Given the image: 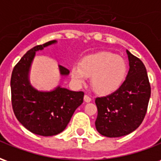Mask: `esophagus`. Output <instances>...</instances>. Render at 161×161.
<instances>
[{
  "instance_id": "obj_1",
  "label": "esophagus",
  "mask_w": 161,
  "mask_h": 161,
  "mask_svg": "<svg viewBox=\"0 0 161 161\" xmlns=\"http://www.w3.org/2000/svg\"><path fill=\"white\" fill-rule=\"evenodd\" d=\"M84 102H86V103H90V102H91V97H90L88 95H85V96H84Z\"/></svg>"
}]
</instances>
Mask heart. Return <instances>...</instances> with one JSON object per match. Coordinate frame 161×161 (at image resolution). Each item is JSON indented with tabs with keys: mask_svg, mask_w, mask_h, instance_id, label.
<instances>
[{
	"mask_svg": "<svg viewBox=\"0 0 161 161\" xmlns=\"http://www.w3.org/2000/svg\"><path fill=\"white\" fill-rule=\"evenodd\" d=\"M128 74V65L121 57L109 52H100L84 57L80 66L75 65L71 77L78 84H84L91 77V86L100 94L115 92L124 83Z\"/></svg>",
	"mask_w": 161,
	"mask_h": 161,
	"instance_id": "heart-1",
	"label": "heart"
}]
</instances>
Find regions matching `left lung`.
Wrapping results in <instances>:
<instances>
[{
    "label": "left lung",
    "instance_id": "1",
    "mask_svg": "<svg viewBox=\"0 0 161 161\" xmlns=\"http://www.w3.org/2000/svg\"><path fill=\"white\" fill-rule=\"evenodd\" d=\"M129 70L124 83L111 94L96 98V128L106 137H121L135 131L145 117L151 87L142 60L127 50Z\"/></svg>",
    "mask_w": 161,
    "mask_h": 161
}]
</instances>
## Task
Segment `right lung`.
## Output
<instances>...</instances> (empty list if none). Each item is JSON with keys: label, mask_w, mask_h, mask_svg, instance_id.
Segmentation results:
<instances>
[{"label": "right lung", "mask_w": 161, "mask_h": 161, "mask_svg": "<svg viewBox=\"0 0 161 161\" xmlns=\"http://www.w3.org/2000/svg\"><path fill=\"white\" fill-rule=\"evenodd\" d=\"M56 43L57 40H52L29 50L14 68L10 82L16 118L27 130L41 136H53L64 131L84 101L83 91H70L60 85L53 91H38L30 83V69L36 52ZM58 68L61 76L70 73L65 67L58 65Z\"/></svg>", "instance_id": "1"}]
</instances>
